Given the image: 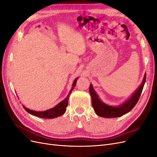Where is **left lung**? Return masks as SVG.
Wrapping results in <instances>:
<instances>
[{"label": "left lung", "instance_id": "1", "mask_svg": "<svg viewBox=\"0 0 157 157\" xmlns=\"http://www.w3.org/2000/svg\"><path fill=\"white\" fill-rule=\"evenodd\" d=\"M146 80V73L144 75V78L141 84L136 91L132 94V96L122 105L118 107L108 105L102 102L99 98L98 94L95 92L92 84H90L89 92L92 97V106L95 112L98 116L105 118H116L119 117L130 112L134 107L138 101L140 97L143 90Z\"/></svg>", "mask_w": 157, "mask_h": 157}]
</instances>
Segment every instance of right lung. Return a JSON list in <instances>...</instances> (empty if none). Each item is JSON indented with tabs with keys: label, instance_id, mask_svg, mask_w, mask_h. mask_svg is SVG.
<instances>
[{
	"label": "right lung",
	"instance_id": "1",
	"mask_svg": "<svg viewBox=\"0 0 157 157\" xmlns=\"http://www.w3.org/2000/svg\"><path fill=\"white\" fill-rule=\"evenodd\" d=\"M77 78H77L74 80L73 84L72 85V88H71V90H70V92L67 95V98H66L65 99H63L62 101H61L59 103H58V105H56L54 107L48 109V110H46L44 111H35L30 110V109L26 108L23 105V107L25 109V110L27 112L31 114V115L37 117L42 118H56V117L63 115L65 113V112L66 111V108H67L68 105V100H69V96L71 94V92H72L74 87L75 86L76 83H77Z\"/></svg>",
	"mask_w": 157,
	"mask_h": 157
}]
</instances>
